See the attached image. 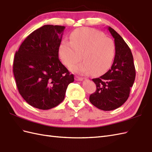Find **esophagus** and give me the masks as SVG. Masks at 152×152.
Instances as JSON below:
<instances>
[{
  "label": "esophagus",
  "instance_id": "obj_1",
  "mask_svg": "<svg viewBox=\"0 0 152 152\" xmlns=\"http://www.w3.org/2000/svg\"><path fill=\"white\" fill-rule=\"evenodd\" d=\"M75 80L76 81H82V80H83V77L76 76H75Z\"/></svg>",
  "mask_w": 152,
  "mask_h": 152
}]
</instances>
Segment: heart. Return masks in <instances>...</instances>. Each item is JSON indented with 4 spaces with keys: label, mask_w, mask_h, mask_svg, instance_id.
Wrapping results in <instances>:
<instances>
[{
    "label": "heart",
    "mask_w": 152,
    "mask_h": 152,
    "mask_svg": "<svg viewBox=\"0 0 152 152\" xmlns=\"http://www.w3.org/2000/svg\"><path fill=\"white\" fill-rule=\"evenodd\" d=\"M58 54L61 61L70 66L82 58L83 61L72 65L77 73L101 75L110 68L115 54V45L111 38L94 29L81 28L72 32L70 41L62 40Z\"/></svg>",
    "instance_id": "b5f03b06"
}]
</instances>
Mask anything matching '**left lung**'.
<instances>
[{"instance_id": "obj_1", "label": "left lung", "mask_w": 152, "mask_h": 152, "mask_svg": "<svg viewBox=\"0 0 152 152\" xmlns=\"http://www.w3.org/2000/svg\"><path fill=\"white\" fill-rule=\"evenodd\" d=\"M108 29L114 38V60L107 72L92 79L96 85V91L89 97L93 105L104 111L116 109L126 102L135 78L134 58L130 48L114 29L108 27Z\"/></svg>"}]
</instances>
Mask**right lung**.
Masks as SVG:
<instances>
[{
	"instance_id": "obj_1",
	"label": "right lung",
	"mask_w": 152,
	"mask_h": 152,
	"mask_svg": "<svg viewBox=\"0 0 152 152\" xmlns=\"http://www.w3.org/2000/svg\"><path fill=\"white\" fill-rule=\"evenodd\" d=\"M65 28L42 26L31 33L15 53L13 71L18 92L38 109L49 110L61 103L69 84L75 80L58 58Z\"/></svg>"
}]
</instances>
